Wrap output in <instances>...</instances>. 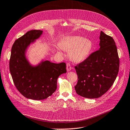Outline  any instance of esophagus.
Returning <instances> with one entry per match:
<instances>
[{"label":"esophagus","mask_w":130,"mask_h":130,"mask_svg":"<svg viewBox=\"0 0 130 130\" xmlns=\"http://www.w3.org/2000/svg\"><path fill=\"white\" fill-rule=\"evenodd\" d=\"M72 69V68L71 67L70 64V63H67V65H66V70H67V71H70Z\"/></svg>","instance_id":"1"}]
</instances>
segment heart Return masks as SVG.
Returning <instances> with one entry per match:
<instances>
[{"label":"heart","instance_id":"heart-1","mask_svg":"<svg viewBox=\"0 0 130 130\" xmlns=\"http://www.w3.org/2000/svg\"><path fill=\"white\" fill-rule=\"evenodd\" d=\"M60 46L57 49H63L65 51H71L69 57L71 60L79 62L86 59L92 50V41L81 36H66L60 42Z\"/></svg>","mask_w":130,"mask_h":130}]
</instances>
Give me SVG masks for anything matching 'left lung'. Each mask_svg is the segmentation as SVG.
I'll return each instance as SVG.
<instances>
[{
    "instance_id": "1",
    "label": "left lung",
    "mask_w": 130,
    "mask_h": 130,
    "mask_svg": "<svg viewBox=\"0 0 130 130\" xmlns=\"http://www.w3.org/2000/svg\"><path fill=\"white\" fill-rule=\"evenodd\" d=\"M100 48L75 66L78 83L77 93L86 98L101 97L110 89L119 68V59L115 41L103 32L100 34Z\"/></svg>"
}]
</instances>
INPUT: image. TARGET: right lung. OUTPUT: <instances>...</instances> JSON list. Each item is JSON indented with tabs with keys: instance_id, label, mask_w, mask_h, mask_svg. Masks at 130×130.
<instances>
[{
	"instance_id": "add662e5",
	"label": "right lung",
	"mask_w": 130,
	"mask_h": 130,
	"mask_svg": "<svg viewBox=\"0 0 130 130\" xmlns=\"http://www.w3.org/2000/svg\"><path fill=\"white\" fill-rule=\"evenodd\" d=\"M43 33L40 30H31L16 40L11 49L10 71L17 90L25 97L43 100L51 96L57 89V79L66 73V64H56L41 60L38 64H31L27 52Z\"/></svg>"
}]
</instances>
